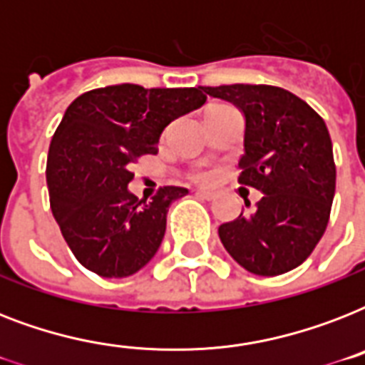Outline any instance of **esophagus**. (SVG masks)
I'll return each instance as SVG.
<instances>
[{"instance_id":"obj_1","label":"esophagus","mask_w":365,"mask_h":365,"mask_svg":"<svg viewBox=\"0 0 365 365\" xmlns=\"http://www.w3.org/2000/svg\"><path fill=\"white\" fill-rule=\"evenodd\" d=\"M197 195H199V197H202V199H206V200L216 199V193H214V191H206V189H199V191H197Z\"/></svg>"}]
</instances>
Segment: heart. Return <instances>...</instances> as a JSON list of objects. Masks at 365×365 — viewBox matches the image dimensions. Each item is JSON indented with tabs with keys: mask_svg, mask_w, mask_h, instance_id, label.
<instances>
[{
	"mask_svg": "<svg viewBox=\"0 0 365 365\" xmlns=\"http://www.w3.org/2000/svg\"><path fill=\"white\" fill-rule=\"evenodd\" d=\"M214 108H217V106H214ZM191 178H193L195 182L206 183L212 180V172L210 170H195L193 174H191Z\"/></svg>",
	"mask_w": 365,
	"mask_h": 365,
	"instance_id": "heart-1",
	"label": "heart"
}]
</instances>
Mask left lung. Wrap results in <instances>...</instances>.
I'll use <instances>...</instances> for the list:
<instances>
[{"label": "left lung", "instance_id": "left-lung-1", "mask_svg": "<svg viewBox=\"0 0 365 365\" xmlns=\"http://www.w3.org/2000/svg\"><path fill=\"white\" fill-rule=\"evenodd\" d=\"M244 113L239 183L263 193L254 212L220 225L240 267L277 277L299 267L328 227L335 195L331 138L324 119L289 91L271 85L205 87Z\"/></svg>", "mask_w": 365, "mask_h": 365}]
</instances>
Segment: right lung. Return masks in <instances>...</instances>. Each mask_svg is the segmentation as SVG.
<instances>
[{"mask_svg":"<svg viewBox=\"0 0 365 365\" xmlns=\"http://www.w3.org/2000/svg\"><path fill=\"white\" fill-rule=\"evenodd\" d=\"M205 87L111 85L68 106L48 148L51 210L77 261L104 278L138 272L157 254L166 212L185 187L165 185L153 199L128 191L132 163L157 153L166 125L199 110Z\"/></svg>","mask_w":365,"mask_h":365,"instance_id":"1","label":"right lung"}]
</instances>
